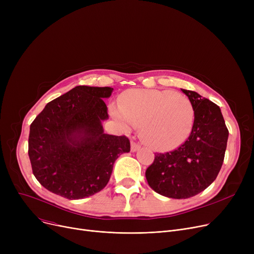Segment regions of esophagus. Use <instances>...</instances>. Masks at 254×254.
<instances>
[{
  "label": "esophagus",
  "mask_w": 254,
  "mask_h": 254,
  "mask_svg": "<svg viewBox=\"0 0 254 254\" xmlns=\"http://www.w3.org/2000/svg\"><path fill=\"white\" fill-rule=\"evenodd\" d=\"M140 147H141V145H140L139 143H137V142H135V141H131V142H130V150H131L132 152H135V151L139 150Z\"/></svg>",
  "instance_id": "esophagus-1"
}]
</instances>
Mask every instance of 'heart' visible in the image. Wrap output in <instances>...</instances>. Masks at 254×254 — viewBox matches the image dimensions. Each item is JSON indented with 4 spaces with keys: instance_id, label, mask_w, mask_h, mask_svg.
Here are the masks:
<instances>
[{
    "instance_id": "obj_1",
    "label": "heart",
    "mask_w": 254,
    "mask_h": 254,
    "mask_svg": "<svg viewBox=\"0 0 254 254\" xmlns=\"http://www.w3.org/2000/svg\"><path fill=\"white\" fill-rule=\"evenodd\" d=\"M111 113L127 129L140 127L144 143L158 151L179 147L190 137L194 123L189 98L170 90H127L118 106H111Z\"/></svg>"
}]
</instances>
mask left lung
Masks as SVG:
<instances>
[{
	"instance_id": "left-lung-1",
	"label": "left lung",
	"mask_w": 254,
	"mask_h": 254,
	"mask_svg": "<svg viewBox=\"0 0 254 254\" xmlns=\"http://www.w3.org/2000/svg\"><path fill=\"white\" fill-rule=\"evenodd\" d=\"M194 110L190 137L175 150L155 153L145 172L150 188L172 198H188L206 190L221 169L229 129L219 107L197 92L181 89Z\"/></svg>"
}]
</instances>
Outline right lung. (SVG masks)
I'll list each match as a JSON object with an SVG mask.
<instances>
[{
	"mask_svg": "<svg viewBox=\"0 0 254 254\" xmlns=\"http://www.w3.org/2000/svg\"><path fill=\"white\" fill-rule=\"evenodd\" d=\"M112 87L79 85L49 102L30 127L33 174L49 191L68 199L87 197L108 183L116 158L129 152L126 136L104 134L109 118L103 99Z\"/></svg>",
	"mask_w": 254,
	"mask_h": 254,
	"instance_id": "right-lung-1",
	"label": "right lung"
}]
</instances>
